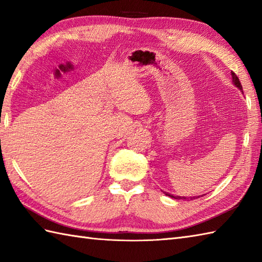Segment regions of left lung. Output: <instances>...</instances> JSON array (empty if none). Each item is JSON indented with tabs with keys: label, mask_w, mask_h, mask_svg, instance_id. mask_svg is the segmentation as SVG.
<instances>
[{
	"label": "left lung",
	"mask_w": 262,
	"mask_h": 262,
	"mask_svg": "<svg viewBox=\"0 0 262 262\" xmlns=\"http://www.w3.org/2000/svg\"><path fill=\"white\" fill-rule=\"evenodd\" d=\"M232 79H233V83H234L235 84V86H237L238 89H240V90L242 91V85H241V82H240V80H238V77L236 76V74L235 73H233L232 72ZM166 196H169V197H171V198H174V199H187L186 197H180V196H173V194H170V193H168V192H164ZM190 199H194V197H190Z\"/></svg>",
	"instance_id": "8db88e82"
}]
</instances>
